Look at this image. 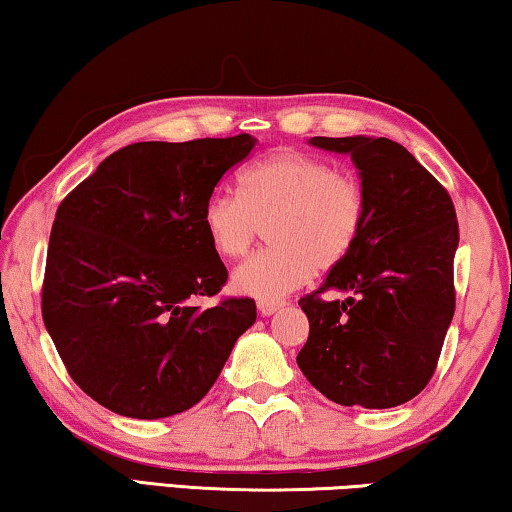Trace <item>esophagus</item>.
I'll list each match as a JSON object with an SVG mask.
<instances>
[{
    "instance_id": "esophagus-1",
    "label": "esophagus",
    "mask_w": 512,
    "mask_h": 512,
    "mask_svg": "<svg viewBox=\"0 0 512 512\" xmlns=\"http://www.w3.org/2000/svg\"><path fill=\"white\" fill-rule=\"evenodd\" d=\"M283 306V302H258V313H261V316H272V313H277L279 309Z\"/></svg>"
}]
</instances>
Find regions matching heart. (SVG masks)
Masks as SVG:
<instances>
[{
	"instance_id": "heart-1",
	"label": "heart",
	"mask_w": 512,
	"mask_h": 512,
	"mask_svg": "<svg viewBox=\"0 0 512 512\" xmlns=\"http://www.w3.org/2000/svg\"><path fill=\"white\" fill-rule=\"evenodd\" d=\"M201 222L210 247L224 258L245 254L265 226L270 247L235 267L231 286L274 302L309 281L313 270L329 272L350 256L366 224V196L336 162L286 148L251 164L240 176V194H210Z\"/></svg>"
}]
</instances>
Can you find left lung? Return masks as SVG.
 <instances>
[{"instance_id":"8db88e82","label":"left lung","mask_w":512,"mask_h":512,"mask_svg":"<svg viewBox=\"0 0 512 512\" xmlns=\"http://www.w3.org/2000/svg\"><path fill=\"white\" fill-rule=\"evenodd\" d=\"M348 153L366 224L345 261L300 300L309 338L297 355L313 387L338 405L387 410L426 389L453 320L455 208L437 178L387 137H313ZM345 292V301L322 298Z\"/></svg>"}]
</instances>
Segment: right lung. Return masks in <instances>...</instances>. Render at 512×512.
<instances>
[{
	"mask_svg": "<svg viewBox=\"0 0 512 512\" xmlns=\"http://www.w3.org/2000/svg\"><path fill=\"white\" fill-rule=\"evenodd\" d=\"M256 146L249 135L139 141L102 160L54 217L43 322L77 387L130 419L190 410L254 325L256 304L217 295L226 267L203 203Z\"/></svg>",
	"mask_w": 512,
	"mask_h": 512,
	"instance_id": "right-lung-1",
	"label": "right lung"
}]
</instances>
